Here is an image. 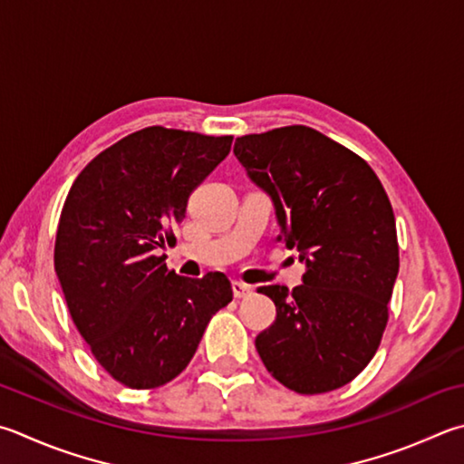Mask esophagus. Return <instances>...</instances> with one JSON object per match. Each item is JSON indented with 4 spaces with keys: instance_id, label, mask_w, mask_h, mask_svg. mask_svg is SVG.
Returning <instances> with one entry per match:
<instances>
[{
    "instance_id": "obj_1",
    "label": "esophagus",
    "mask_w": 464,
    "mask_h": 464,
    "mask_svg": "<svg viewBox=\"0 0 464 464\" xmlns=\"http://www.w3.org/2000/svg\"><path fill=\"white\" fill-rule=\"evenodd\" d=\"M251 294H254V288H251V285L243 284V282H233V296L235 298H247V296H251Z\"/></svg>"
}]
</instances>
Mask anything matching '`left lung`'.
<instances>
[{
  "mask_svg": "<svg viewBox=\"0 0 464 464\" xmlns=\"http://www.w3.org/2000/svg\"><path fill=\"white\" fill-rule=\"evenodd\" d=\"M235 158L269 197L277 241L298 249L302 284L264 285L274 324L256 349L298 393H324L363 372L382 341L400 269L395 217L365 160L323 133L292 125L235 140Z\"/></svg>",
  "mask_w": 464,
  "mask_h": 464,
  "instance_id": "left-lung-1",
  "label": "left lung"
}]
</instances>
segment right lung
Returning a JSON list of instances; mask_svg holds the SVG:
<instances>
[{"mask_svg":"<svg viewBox=\"0 0 464 464\" xmlns=\"http://www.w3.org/2000/svg\"><path fill=\"white\" fill-rule=\"evenodd\" d=\"M231 141L146 128L91 160L64 200L54 269L66 306L105 372L133 390L179 375L233 300L225 274L176 276L160 256Z\"/></svg>","mask_w":464,"mask_h":464,"instance_id":"obj_1","label":"right lung"}]
</instances>
